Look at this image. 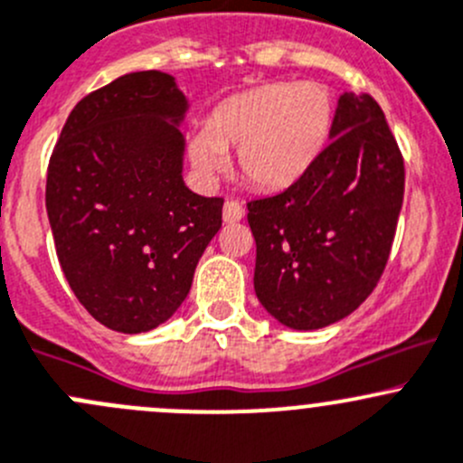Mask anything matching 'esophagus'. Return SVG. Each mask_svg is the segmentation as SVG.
I'll return each instance as SVG.
<instances>
[{"mask_svg":"<svg viewBox=\"0 0 463 463\" xmlns=\"http://www.w3.org/2000/svg\"><path fill=\"white\" fill-rule=\"evenodd\" d=\"M242 216H245V209H242L241 203H236V200H227L225 207H222V221L225 222H238L242 221Z\"/></svg>","mask_w":463,"mask_h":463,"instance_id":"obj_1","label":"esophagus"}]
</instances>
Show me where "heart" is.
I'll list each match as a JSON object with an SVG mask.
<instances>
[{"label": "heart", "mask_w": 463, "mask_h": 463, "mask_svg": "<svg viewBox=\"0 0 463 463\" xmlns=\"http://www.w3.org/2000/svg\"><path fill=\"white\" fill-rule=\"evenodd\" d=\"M335 121L331 91L319 82H265L230 96L209 112L204 130L186 141V155L203 177L227 168L236 150L242 182L265 194L295 186L324 153Z\"/></svg>", "instance_id": "b5f03b06"}]
</instances>
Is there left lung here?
<instances>
[{"instance_id":"8db88e82","label":"left lung","mask_w":463,"mask_h":463,"mask_svg":"<svg viewBox=\"0 0 463 463\" xmlns=\"http://www.w3.org/2000/svg\"><path fill=\"white\" fill-rule=\"evenodd\" d=\"M402 191V155L381 105L345 91L315 166L290 189L247 203L263 308L295 331L354 313L381 281Z\"/></svg>"}]
</instances>
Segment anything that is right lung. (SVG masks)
I'll return each mask as SVG.
<instances>
[{"label":"right lung","instance_id":"obj_1","mask_svg":"<svg viewBox=\"0 0 463 463\" xmlns=\"http://www.w3.org/2000/svg\"><path fill=\"white\" fill-rule=\"evenodd\" d=\"M189 100L164 71H135L78 100L47 171L61 268L87 313L118 333L166 322L222 225V198L184 184Z\"/></svg>","mask_w":463,"mask_h":463}]
</instances>
